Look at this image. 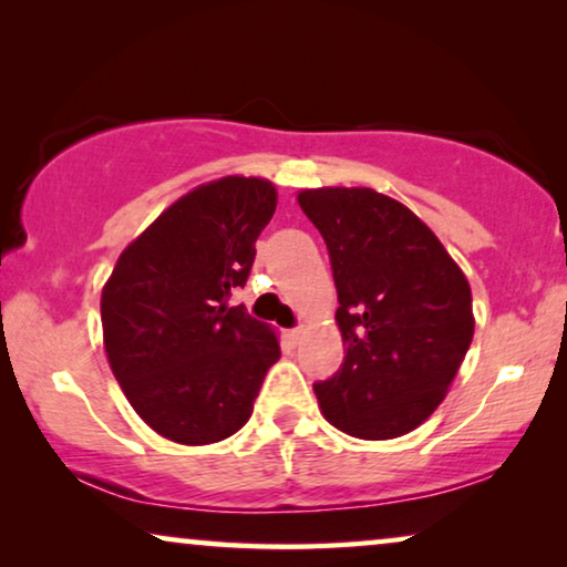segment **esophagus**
Returning a JSON list of instances; mask_svg holds the SVG:
<instances>
[{"mask_svg": "<svg viewBox=\"0 0 567 567\" xmlns=\"http://www.w3.org/2000/svg\"><path fill=\"white\" fill-rule=\"evenodd\" d=\"M287 337H290V341H292V344H298V339L302 337V329H300V326H295V329H290V331H287Z\"/></svg>", "mask_w": 567, "mask_h": 567, "instance_id": "obj_1", "label": "esophagus"}]
</instances>
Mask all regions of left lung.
<instances>
[{
  "label": "left lung",
  "instance_id": "1",
  "mask_svg": "<svg viewBox=\"0 0 567 567\" xmlns=\"http://www.w3.org/2000/svg\"><path fill=\"white\" fill-rule=\"evenodd\" d=\"M329 249L347 344L339 372L313 382L329 424L395 440L432 416L473 341V295L419 215L370 187L298 195Z\"/></svg>",
  "mask_w": 567,
  "mask_h": 567
}]
</instances>
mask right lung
Listing matches in <instances>:
<instances>
[{"label":"right lung","instance_id":"right-lung-1","mask_svg":"<svg viewBox=\"0 0 567 567\" xmlns=\"http://www.w3.org/2000/svg\"><path fill=\"white\" fill-rule=\"evenodd\" d=\"M277 207L272 182L223 177L166 207L121 254L102 290L113 374L135 413L179 444L236 434L280 344L230 308L249 280L257 238Z\"/></svg>","mask_w":567,"mask_h":567}]
</instances>
